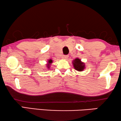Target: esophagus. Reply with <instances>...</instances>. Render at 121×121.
Segmentation results:
<instances>
[{
	"mask_svg": "<svg viewBox=\"0 0 121 121\" xmlns=\"http://www.w3.org/2000/svg\"><path fill=\"white\" fill-rule=\"evenodd\" d=\"M68 58V55H63V56H62V58L63 59H67Z\"/></svg>",
	"mask_w": 121,
	"mask_h": 121,
	"instance_id": "obj_1",
	"label": "esophagus"
}]
</instances>
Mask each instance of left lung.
<instances>
[{
	"label": "left lung",
	"instance_id": "left-lung-1",
	"mask_svg": "<svg viewBox=\"0 0 121 121\" xmlns=\"http://www.w3.org/2000/svg\"><path fill=\"white\" fill-rule=\"evenodd\" d=\"M73 65L76 70L79 71H82L85 68V65L83 62H82L81 60L78 58L75 59L73 60Z\"/></svg>",
	"mask_w": 121,
	"mask_h": 121
}]
</instances>
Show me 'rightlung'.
<instances>
[{"instance_id": "right-lung-1", "label": "right lung", "mask_w": 121, "mask_h": 121, "mask_svg": "<svg viewBox=\"0 0 121 121\" xmlns=\"http://www.w3.org/2000/svg\"><path fill=\"white\" fill-rule=\"evenodd\" d=\"M48 68H49V67H50V65H51V63H52V60H51V59H50V60H49L48 61Z\"/></svg>"}]
</instances>
